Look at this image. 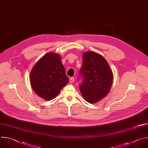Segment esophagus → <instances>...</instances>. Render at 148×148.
I'll return each instance as SVG.
<instances>
[{
	"mask_svg": "<svg viewBox=\"0 0 148 148\" xmlns=\"http://www.w3.org/2000/svg\"><path fill=\"white\" fill-rule=\"evenodd\" d=\"M74 80H75V79H74V77H71L70 78V83H73V82H74Z\"/></svg>",
	"mask_w": 148,
	"mask_h": 148,
	"instance_id": "1",
	"label": "esophagus"
}]
</instances>
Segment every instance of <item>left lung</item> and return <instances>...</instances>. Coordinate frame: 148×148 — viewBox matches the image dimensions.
I'll list each match as a JSON object with an SVG mask.
<instances>
[{
  "label": "left lung",
  "instance_id": "1",
  "mask_svg": "<svg viewBox=\"0 0 148 148\" xmlns=\"http://www.w3.org/2000/svg\"><path fill=\"white\" fill-rule=\"evenodd\" d=\"M82 58L80 91L87 102L96 103L109 93L113 82L112 72L105 58L98 53L86 52Z\"/></svg>",
  "mask_w": 148,
  "mask_h": 148
}]
</instances>
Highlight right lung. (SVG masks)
Segmentation results:
<instances>
[{"label":"right lung","instance_id":"obj_1","mask_svg":"<svg viewBox=\"0 0 148 148\" xmlns=\"http://www.w3.org/2000/svg\"><path fill=\"white\" fill-rule=\"evenodd\" d=\"M29 81L38 96L46 100L54 99L69 82L61 56L52 52L44 55L32 69Z\"/></svg>","mask_w":148,"mask_h":148}]
</instances>
